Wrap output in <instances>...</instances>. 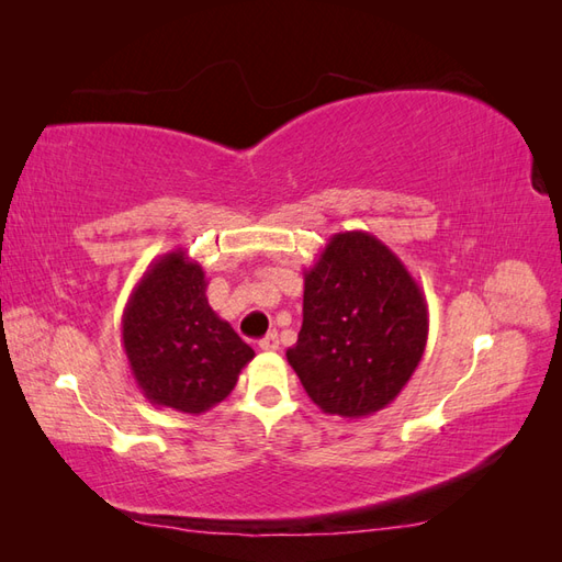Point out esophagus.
Returning <instances> with one entry per match:
<instances>
[{
  "instance_id": "1",
  "label": "esophagus",
  "mask_w": 562,
  "mask_h": 562,
  "mask_svg": "<svg viewBox=\"0 0 562 562\" xmlns=\"http://www.w3.org/2000/svg\"><path fill=\"white\" fill-rule=\"evenodd\" d=\"M258 348H260V350H268V352L280 350V338H278V333H268L266 338H260V340H258Z\"/></svg>"
}]
</instances>
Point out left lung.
I'll use <instances>...</instances> for the list:
<instances>
[{
	"mask_svg": "<svg viewBox=\"0 0 562 562\" xmlns=\"http://www.w3.org/2000/svg\"><path fill=\"white\" fill-rule=\"evenodd\" d=\"M427 330L425 294L401 258L374 234L340 232L304 270V324L288 362L321 411L357 420L408 384Z\"/></svg>",
	"mask_w": 562,
	"mask_h": 562,
	"instance_id": "left-lung-1",
	"label": "left lung"
}]
</instances>
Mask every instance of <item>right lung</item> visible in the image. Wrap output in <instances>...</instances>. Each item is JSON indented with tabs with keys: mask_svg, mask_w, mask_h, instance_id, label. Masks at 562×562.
I'll use <instances>...</instances> for the list:
<instances>
[{
	"mask_svg": "<svg viewBox=\"0 0 562 562\" xmlns=\"http://www.w3.org/2000/svg\"><path fill=\"white\" fill-rule=\"evenodd\" d=\"M205 270L183 248L151 260L123 312V348L145 398L200 415L222 403L256 352L207 302Z\"/></svg>",
	"mask_w": 562,
	"mask_h": 562,
	"instance_id": "right-lung-1",
	"label": "right lung"
}]
</instances>
